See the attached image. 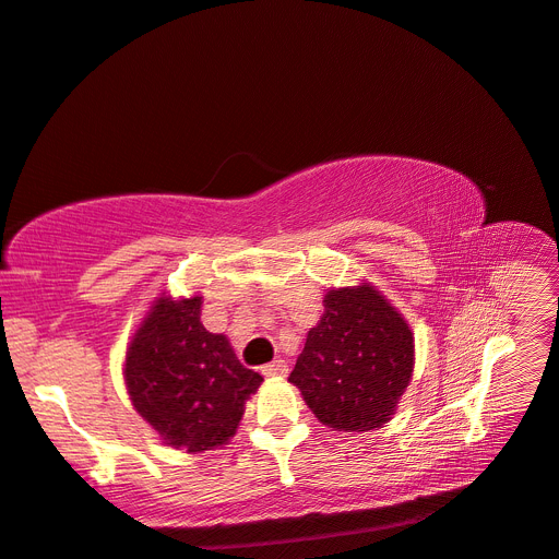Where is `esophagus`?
Returning a JSON list of instances; mask_svg holds the SVG:
<instances>
[{
    "label": "esophagus",
    "mask_w": 559,
    "mask_h": 559,
    "mask_svg": "<svg viewBox=\"0 0 559 559\" xmlns=\"http://www.w3.org/2000/svg\"><path fill=\"white\" fill-rule=\"evenodd\" d=\"M262 374L264 377H285L288 374V365H285V360H274V362H266L262 365Z\"/></svg>",
    "instance_id": "esophagus-1"
}]
</instances>
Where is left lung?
I'll list each match as a JSON object with an SVG mask.
<instances>
[{
    "mask_svg": "<svg viewBox=\"0 0 559 559\" xmlns=\"http://www.w3.org/2000/svg\"><path fill=\"white\" fill-rule=\"evenodd\" d=\"M323 307L288 381L318 421L334 430L384 426L412 379L407 323L368 283L330 290Z\"/></svg>",
    "mask_w": 559,
    "mask_h": 559,
    "instance_id": "1",
    "label": "left lung"
}]
</instances>
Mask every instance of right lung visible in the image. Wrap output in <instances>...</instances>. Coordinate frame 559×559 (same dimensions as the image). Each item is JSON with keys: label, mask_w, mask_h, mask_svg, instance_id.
<instances>
[{"label": "right lung", "mask_w": 559, "mask_h": 559, "mask_svg": "<svg viewBox=\"0 0 559 559\" xmlns=\"http://www.w3.org/2000/svg\"><path fill=\"white\" fill-rule=\"evenodd\" d=\"M262 374L236 358L225 334L201 323V297L156 299L126 350L133 407L175 450L225 444Z\"/></svg>", "instance_id": "right-lung-1"}]
</instances>
